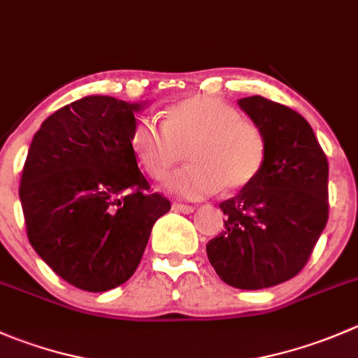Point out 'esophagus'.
I'll use <instances>...</instances> for the list:
<instances>
[{"mask_svg":"<svg viewBox=\"0 0 358 358\" xmlns=\"http://www.w3.org/2000/svg\"><path fill=\"white\" fill-rule=\"evenodd\" d=\"M173 210L180 211V213H192L196 208L190 206V204H182V203H173Z\"/></svg>","mask_w":358,"mask_h":358,"instance_id":"esophagus-1","label":"esophagus"}]
</instances>
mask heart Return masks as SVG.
I'll use <instances>...</instances> for the list:
<instances>
[{
	"mask_svg": "<svg viewBox=\"0 0 358 358\" xmlns=\"http://www.w3.org/2000/svg\"><path fill=\"white\" fill-rule=\"evenodd\" d=\"M131 148L143 171L164 180L185 148L189 166L166 182L182 199H204L217 190L245 189L262 171L267 140L262 127L213 96H189L164 112V126L140 117L131 129Z\"/></svg>",
	"mask_w": 358,
	"mask_h": 358,
	"instance_id": "b5f03b06",
	"label": "heart"
}]
</instances>
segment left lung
I'll list each match as a JSON object with an SVG mask.
<instances>
[{"instance_id": "left-lung-1", "label": "left lung", "mask_w": 358, "mask_h": 358, "mask_svg": "<svg viewBox=\"0 0 358 358\" xmlns=\"http://www.w3.org/2000/svg\"><path fill=\"white\" fill-rule=\"evenodd\" d=\"M238 105L266 134V164L220 203L225 229L208 241L206 253L222 282L259 290L306 266L329 218V162L308 120L292 108L262 96Z\"/></svg>"}]
</instances>
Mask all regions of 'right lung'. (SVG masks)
I'll return each mask as SVG.
<instances>
[{"label":"right lung","mask_w":358,"mask_h":358,"mask_svg":"<svg viewBox=\"0 0 358 358\" xmlns=\"http://www.w3.org/2000/svg\"><path fill=\"white\" fill-rule=\"evenodd\" d=\"M143 105L87 96L52 113L31 141L19 189L27 238L76 289L126 283L155 220L171 208L150 192L131 148Z\"/></svg>","instance_id":"obj_1"}]
</instances>
